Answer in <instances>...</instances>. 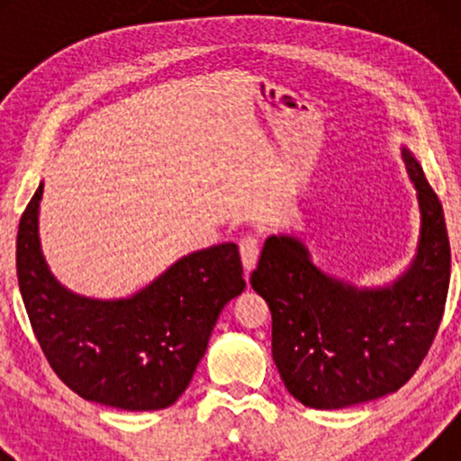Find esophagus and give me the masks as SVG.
Segmentation results:
<instances>
[{
    "label": "esophagus",
    "mask_w": 461,
    "mask_h": 461,
    "mask_svg": "<svg viewBox=\"0 0 461 461\" xmlns=\"http://www.w3.org/2000/svg\"><path fill=\"white\" fill-rule=\"evenodd\" d=\"M239 251H241V260H243V268L254 270L256 262H258V254H260V241H258L256 235H245L239 241Z\"/></svg>",
    "instance_id": "1"
}]
</instances>
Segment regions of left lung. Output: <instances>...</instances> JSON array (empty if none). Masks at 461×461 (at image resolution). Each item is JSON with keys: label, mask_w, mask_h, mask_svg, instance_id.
I'll list each match as a JSON object with an SVG mask.
<instances>
[{"label": "left lung", "mask_w": 461, "mask_h": 461, "mask_svg": "<svg viewBox=\"0 0 461 461\" xmlns=\"http://www.w3.org/2000/svg\"><path fill=\"white\" fill-rule=\"evenodd\" d=\"M402 161L418 191V254L393 285L358 289L314 267L289 235L264 243L251 287L273 314V358L294 399L342 409L407 384L437 336L451 276L443 205L407 149Z\"/></svg>", "instance_id": "1"}]
</instances>
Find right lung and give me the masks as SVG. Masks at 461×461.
I'll return each instance as SVG.
<instances>
[{
    "instance_id": "add662e5",
    "label": "right lung",
    "mask_w": 461,
    "mask_h": 461,
    "mask_svg": "<svg viewBox=\"0 0 461 461\" xmlns=\"http://www.w3.org/2000/svg\"><path fill=\"white\" fill-rule=\"evenodd\" d=\"M41 193L43 185L18 224L16 273L50 367L86 401L128 411L169 407L191 384L218 314L245 289L237 245L185 256L131 298H84L62 287L43 260Z\"/></svg>"
}]
</instances>
